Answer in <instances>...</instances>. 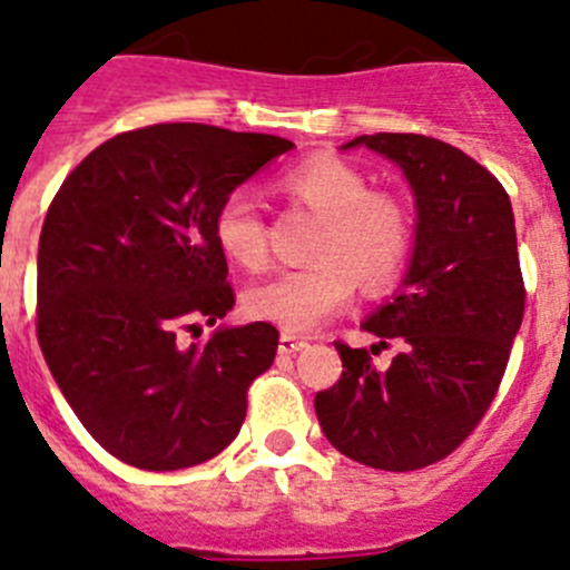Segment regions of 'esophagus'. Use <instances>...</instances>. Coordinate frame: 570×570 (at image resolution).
I'll return each mask as SVG.
<instances>
[{"instance_id":"1","label":"esophagus","mask_w":570,"mask_h":570,"mask_svg":"<svg viewBox=\"0 0 570 570\" xmlns=\"http://www.w3.org/2000/svg\"><path fill=\"white\" fill-rule=\"evenodd\" d=\"M301 348H306V340L297 337V334H289V332L281 334V340H278L281 354H295V351H301Z\"/></svg>"}]
</instances>
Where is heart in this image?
I'll return each instance as SVG.
<instances>
[{"mask_svg":"<svg viewBox=\"0 0 570 570\" xmlns=\"http://www.w3.org/2000/svg\"><path fill=\"white\" fill-rule=\"evenodd\" d=\"M278 185L289 199L323 216L312 244L315 261L249 286L244 295L249 315L286 332H312L348 306L357 278L371 292L402 278L413 253L411 213L396 196L371 190L360 168L317 154L292 165ZM213 238L238 267L249 273L267 267V222L247 190H230L219 202Z\"/></svg>","mask_w":570,"mask_h":570,"instance_id":"obj_1","label":"heart"}]
</instances>
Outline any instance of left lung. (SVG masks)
<instances>
[{
	"label": "left lung",
	"mask_w": 570,
	"mask_h": 570,
	"mask_svg": "<svg viewBox=\"0 0 570 570\" xmlns=\"http://www.w3.org/2000/svg\"><path fill=\"white\" fill-rule=\"evenodd\" d=\"M385 154L416 196V247L402 292L365 332L399 345L387 368L334 343L343 374L315 396L323 433L351 461L387 472L435 464L492 405L523 323L525 286L509 194L461 148L424 135L345 142Z\"/></svg>",
	"instance_id": "obj_1"
}]
</instances>
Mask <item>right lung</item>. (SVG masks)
<instances>
[{
    "instance_id": "1",
    "label": "right lung",
    "mask_w": 570,
    "mask_h": 570,
    "mask_svg": "<svg viewBox=\"0 0 570 570\" xmlns=\"http://www.w3.org/2000/svg\"><path fill=\"white\" fill-rule=\"evenodd\" d=\"M273 135L157 124L111 137L63 179L39 238L36 334L52 380L106 453L168 472L219 455L247 391L273 365L278 328L213 326L236 303L213 213L261 165Z\"/></svg>"
}]
</instances>
